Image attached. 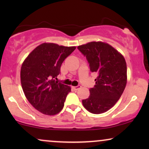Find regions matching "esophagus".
Returning <instances> with one entry per match:
<instances>
[{
  "label": "esophagus",
  "mask_w": 149,
  "mask_h": 149,
  "mask_svg": "<svg viewBox=\"0 0 149 149\" xmlns=\"http://www.w3.org/2000/svg\"><path fill=\"white\" fill-rule=\"evenodd\" d=\"M81 87V85H78V86H74V87H72V88L74 89V90H78Z\"/></svg>",
  "instance_id": "obj_1"
}]
</instances>
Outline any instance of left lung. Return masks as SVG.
Wrapping results in <instances>:
<instances>
[{"label":"left lung","instance_id":"8db88e82","mask_svg":"<svg viewBox=\"0 0 149 149\" xmlns=\"http://www.w3.org/2000/svg\"><path fill=\"white\" fill-rule=\"evenodd\" d=\"M77 48L86 56L91 72L97 74L95 85L89 89V97L82 100L83 107L93 114L105 113L117 103L125 88L127 64L125 58L104 42H89Z\"/></svg>","mask_w":149,"mask_h":149}]
</instances>
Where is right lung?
Here are the masks:
<instances>
[{"instance_id":"add662e5","label":"right lung","mask_w":149,"mask_h":149,"mask_svg":"<svg viewBox=\"0 0 149 149\" xmlns=\"http://www.w3.org/2000/svg\"><path fill=\"white\" fill-rule=\"evenodd\" d=\"M76 47L44 42L36 47L22 63L21 84L28 102L46 115L62 111L71 87L56 81L64 60Z\"/></svg>"}]
</instances>
